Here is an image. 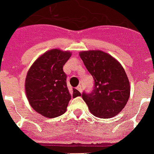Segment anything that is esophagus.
<instances>
[{
	"instance_id": "34e87169",
	"label": "esophagus",
	"mask_w": 154,
	"mask_h": 154,
	"mask_svg": "<svg viewBox=\"0 0 154 154\" xmlns=\"http://www.w3.org/2000/svg\"><path fill=\"white\" fill-rule=\"evenodd\" d=\"M77 90L78 91L82 92V86L81 85H79V86H77Z\"/></svg>"
}]
</instances>
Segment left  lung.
Masks as SVG:
<instances>
[{"instance_id":"1","label":"left lung","mask_w":154,"mask_h":154,"mask_svg":"<svg viewBox=\"0 0 154 154\" xmlns=\"http://www.w3.org/2000/svg\"><path fill=\"white\" fill-rule=\"evenodd\" d=\"M81 59L94 78L91 92L82 96L92 114L112 118L124 109L130 96L129 80L118 60L100 51H82Z\"/></svg>"}]
</instances>
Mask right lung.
<instances>
[{"label":"right lung","mask_w":154,"mask_h":154,"mask_svg":"<svg viewBox=\"0 0 154 154\" xmlns=\"http://www.w3.org/2000/svg\"><path fill=\"white\" fill-rule=\"evenodd\" d=\"M70 56V52L54 49L39 57L28 70L25 81L27 98L32 108L44 117L61 116L72 98L81 95L77 90L71 91L67 86L63 67Z\"/></svg>","instance_id":"right-lung-1"}]
</instances>
